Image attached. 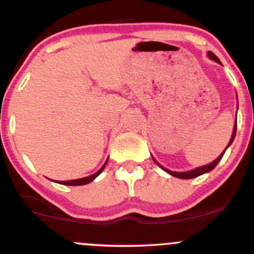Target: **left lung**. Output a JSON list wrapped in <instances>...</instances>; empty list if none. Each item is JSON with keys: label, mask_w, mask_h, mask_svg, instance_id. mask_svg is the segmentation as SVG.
<instances>
[{"label": "left lung", "mask_w": 254, "mask_h": 254, "mask_svg": "<svg viewBox=\"0 0 254 254\" xmlns=\"http://www.w3.org/2000/svg\"><path fill=\"white\" fill-rule=\"evenodd\" d=\"M209 58H210V59H212V60H215V61H216V63L221 64V63H220V60H219V59H217V56L215 55L214 53H211V51H209ZM236 129H237V120H236V123H235V127H234V134H232V137H231V140H230V142H229V145H227V147H229V146L231 145V143H232V141H234V139H235V135H236ZM227 147H226V148H227ZM225 151H226V150H225ZM225 151H224V152L221 153V155L219 156V157L216 158V160L214 161V162H211V163H210V165L203 166V167H199V168H196V170L189 171V172H172V171H168V170H166V168H163L162 166H161L160 163H157V162H156L155 160H153V161H155V162L157 163V165L160 166L161 168H163V170H165L166 172H167V173H170V175H172V176L177 177V178H182V179H190V178H195V177H198V176H200V175H204V173L209 172V171H211L212 168H215V166H216L217 163H219V161L221 160V158H222V156H224Z\"/></svg>", "instance_id": "obj_1"}]
</instances>
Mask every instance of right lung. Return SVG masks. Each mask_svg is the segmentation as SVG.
<instances>
[{
  "instance_id": "right-lung-1",
  "label": "right lung",
  "mask_w": 254,
  "mask_h": 254,
  "mask_svg": "<svg viewBox=\"0 0 254 254\" xmlns=\"http://www.w3.org/2000/svg\"><path fill=\"white\" fill-rule=\"evenodd\" d=\"M106 163H107V162H106ZM106 163H104V166H106ZM104 166L101 168V170L98 171V172L94 173V175H92V176H89V177H86V178L73 179V181H64V182H60V184H66V186H83V184H87V183H89V182L93 181V179L96 178V177L98 176L99 173L102 172V171H103Z\"/></svg>"
}]
</instances>
